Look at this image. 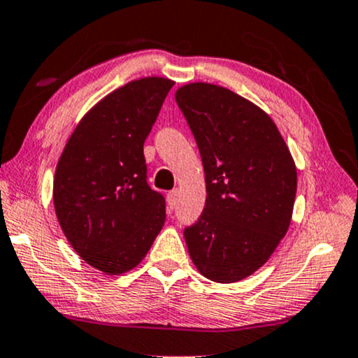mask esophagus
I'll use <instances>...</instances> for the list:
<instances>
[{"label": "esophagus", "instance_id": "34e87169", "mask_svg": "<svg viewBox=\"0 0 358 358\" xmlns=\"http://www.w3.org/2000/svg\"><path fill=\"white\" fill-rule=\"evenodd\" d=\"M178 197H179V190L178 189H173L168 194V208H169V210H173V208L176 207V203H178Z\"/></svg>", "mask_w": 358, "mask_h": 358}]
</instances>
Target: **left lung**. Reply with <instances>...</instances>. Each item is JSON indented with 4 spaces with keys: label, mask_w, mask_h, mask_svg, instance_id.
Segmentation results:
<instances>
[{
    "label": "left lung",
    "mask_w": 358,
    "mask_h": 358,
    "mask_svg": "<svg viewBox=\"0 0 358 358\" xmlns=\"http://www.w3.org/2000/svg\"><path fill=\"white\" fill-rule=\"evenodd\" d=\"M176 101L196 138L207 199L184 230L202 276L236 282L270 259L289 229L298 173L270 115L229 88L192 82Z\"/></svg>",
    "instance_id": "8db88e82"
}]
</instances>
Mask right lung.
Here are the masks:
<instances>
[{
	"label": "right lung",
	"mask_w": 358,
	"mask_h": 358,
	"mask_svg": "<svg viewBox=\"0 0 358 358\" xmlns=\"http://www.w3.org/2000/svg\"><path fill=\"white\" fill-rule=\"evenodd\" d=\"M173 85L155 76L113 90L83 115L59 157L52 196L60 229L105 275L136 268L164 225V197L146 182L143 145Z\"/></svg>",
	"instance_id": "add662e5"
}]
</instances>
